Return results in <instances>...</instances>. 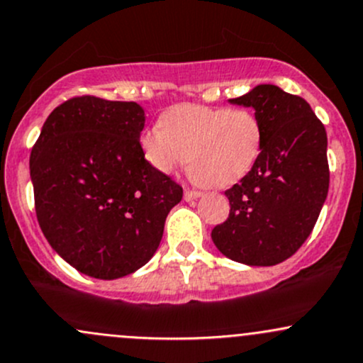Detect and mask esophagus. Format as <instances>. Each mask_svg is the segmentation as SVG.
<instances>
[{
	"instance_id": "34e87169",
	"label": "esophagus",
	"mask_w": 363,
	"mask_h": 363,
	"mask_svg": "<svg viewBox=\"0 0 363 363\" xmlns=\"http://www.w3.org/2000/svg\"><path fill=\"white\" fill-rule=\"evenodd\" d=\"M201 197V192L199 190H192V189H186L185 190V201H192V199Z\"/></svg>"
}]
</instances>
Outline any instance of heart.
I'll list each match as a JSON object with an SVG mask.
<instances>
[{
	"label": "heart",
	"mask_w": 363,
	"mask_h": 363,
	"mask_svg": "<svg viewBox=\"0 0 363 363\" xmlns=\"http://www.w3.org/2000/svg\"><path fill=\"white\" fill-rule=\"evenodd\" d=\"M263 126L245 107L173 105L162 112L159 126L140 135V150L152 169L174 174L189 161L194 180L228 186L244 178L258 161Z\"/></svg>",
	"instance_id": "b5f03b06"
}]
</instances>
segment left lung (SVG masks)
Masks as SVG:
<instances>
[{"mask_svg": "<svg viewBox=\"0 0 363 363\" xmlns=\"http://www.w3.org/2000/svg\"><path fill=\"white\" fill-rule=\"evenodd\" d=\"M230 102L255 108L263 147L252 169L225 190L230 213L213 228V242L230 259L272 267L305 244L325 202V128L305 99L274 84H259Z\"/></svg>", "mask_w": 363, "mask_h": 363, "instance_id": "obj_1", "label": "left lung"}]
</instances>
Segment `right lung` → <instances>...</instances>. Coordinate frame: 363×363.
<instances>
[{
    "mask_svg": "<svg viewBox=\"0 0 363 363\" xmlns=\"http://www.w3.org/2000/svg\"><path fill=\"white\" fill-rule=\"evenodd\" d=\"M145 112L136 102L72 96L43 124L30 152L38 223L81 274L112 280L157 251L182 185L140 150Z\"/></svg>",
    "mask_w": 363,
    "mask_h": 363,
    "instance_id": "1",
    "label": "right lung"
}]
</instances>
